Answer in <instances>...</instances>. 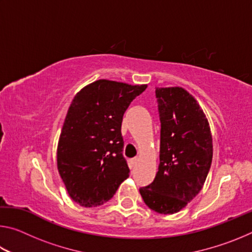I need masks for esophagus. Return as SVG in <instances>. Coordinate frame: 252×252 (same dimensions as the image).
I'll return each mask as SVG.
<instances>
[{
  "label": "esophagus",
  "instance_id": "1",
  "mask_svg": "<svg viewBox=\"0 0 252 252\" xmlns=\"http://www.w3.org/2000/svg\"><path fill=\"white\" fill-rule=\"evenodd\" d=\"M138 161H139L138 158H133V159H131V160H130L131 167H134V165H135L136 163H138Z\"/></svg>",
  "mask_w": 252,
  "mask_h": 252
}]
</instances>
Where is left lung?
I'll list each match as a JSON object with an SVG mask.
<instances>
[{
	"mask_svg": "<svg viewBox=\"0 0 252 252\" xmlns=\"http://www.w3.org/2000/svg\"><path fill=\"white\" fill-rule=\"evenodd\" d=\"M156 96L160 164L155 180L140 193L151 210L172 215L202 189L212 161V136L206 114L185 89L156 88Z\"/></svg>",
	"mask_w": 252,
	"mask_h": 252,
	"instance_id": "obj_1",
	"label": "left lung"
}]
</instances>
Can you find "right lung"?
Returning <instances> with one entry per match:
<instances>
[{"label":"right lung","instance_id":"right-lung-1","mask_svg":"<svg viewBox=\"0 0 252 252\" xmlns=\"http://www.w3.org/2000/svg\"><path fill=\"white\" fill-rule=\"evenodd\" d=\"M147 84L97 80L76 93L58 143V170L71 199L85 208L105 203L129 177L122 155L123 114Z\"/></svg>","mask_w":252,"mask_h":252}]
</instances>
